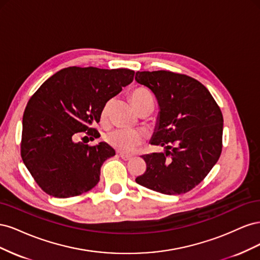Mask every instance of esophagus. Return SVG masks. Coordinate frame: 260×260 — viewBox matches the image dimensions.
Returning a JSON list of instances; mask_svg holds the SVG:
<instances>
[{"label":"esophagus","mask_w":260,"mask_h":260,"mask_svg":"<svg viewBox=\"0 0 260 260\" xmlns=\"http://www.w3.org/2000/svg\"><path fill=\"white\" fill-rule=\"evenodd\" d=\"M119 156L121 157V159H123V160H129V159H131V156L130 155H125V154H119Z\"/></svg>","instance_id":"esophagus-1"}]
</instances>
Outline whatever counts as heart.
Instances as JSON below:
<instances>
[{"mask_svg": "<svg viewBox=\"0 0 260 260\" xmlns=\"http://www.w3.org/2000/svg\"><path fill=\"white\" fill-rule=\"evenodd\" d=\"M148 99H152L151 94L144 89H136L130 95L131 103L136 108H138L141 104L143 103V102H145ZM112 104H113V100H109L104 104L103 108H102L101 117L103 120H105L108 117ZM105 139H106V142L109 145L116 148L117 151L124 154L132 153L139 145H141V143H142L143 141V138L141 136V133L132 129L113 130L109 133H107Z\"/></svg>", "mask_w": 260, "mask_h": 260, "instance_id": "heart-1", "label": "heart"}]
</instances>
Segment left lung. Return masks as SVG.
<instances>
[{"label": "left lung", "instance_id": "8db88e82", "mask_svg": "<svg viewBox=\"0 0 260 260\" xmlns=\"http://www.w3.org/2000/svg\"><path fill=\"white\" fill-rule=\"evenodd\" d=\"M138 83L151 90L159 105L153 145L165 153L143 155L146 170L137 183L156 192L178 195L200 184L222 151L223 117L205 85L168 70L138 72Z\"/></svg>", "mask_w": 260, "mask_h": 260}]
</instances>
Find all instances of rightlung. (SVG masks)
<instances>
[{
  "instance_id": "obj_1",
  "label": "right lung",
  "mask_w": 260,
  "mask_h": 260,
  "mask_svg": "<svg viewBox=\"0 0 260 260\" xmlns=\"http://www.w3.org/2000/svg\"><path fill=\"white\" fill-rule=\"evenodd\" d=\"M133 77L127 68L68 67L30 98L22 117L20 155L46 194L73 198L99 183L102 165L115 149L105 142L90 146L77 139L100 135L93 124L100 121L102 108Z\"/></svg>"
}]
</instances>
